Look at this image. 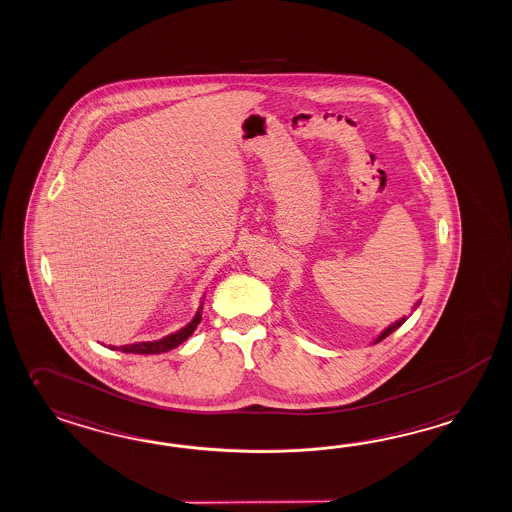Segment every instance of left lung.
<instances>
[{"label":"left lung","mask_w":512,"mask_h":512,"mask_svg":"<svg viewBox=\"0 0 512 512\" xmlns=\"http://www.w3.org/2000/svg\"><path fill=\"white\" fill-rule=\"evenodd\" d=\"M406 316H404V318H400L398 319L397 323H393V325H391V327H387L386 330H384V332H382V334H380V336H378V338H376V341L375 343H378V341H382L384 340V338H387V336H389V334H391V332H393V330H397L398 327H400V325H402V323H404V321H406Z\"/></svg>","instance_id":"obj_1"}]
</instances>
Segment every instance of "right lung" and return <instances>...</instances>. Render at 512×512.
Wrapping results in <instances>:
<instances>
[{
  "mask_svg": "<svg viewBox=\"0 0 512 512\" xmlns=\"http://www.w3.org/2000/svg\"><path fill=\"white\" fill-rule=\"evenodd\" d=\"M202 308H204V303L200 305L198 312H196V316H194L193 321H191L189 325H185L182 330L174 332L171 336H165L163 340L141 341V343H132V345H123V347H112V345H110V349H112V351H114V349H119L121 353L132 354L167 353V351H171L174 347H178L180 343H183V341L187 340V338L193 334L194 329L198 327V323L202 321Z\"/></svg>",
  "mask_w": 512,
  "mask_h": 512,
  "instance_id": "obj_1",
  "label": "right lung"
}]
</instances>
